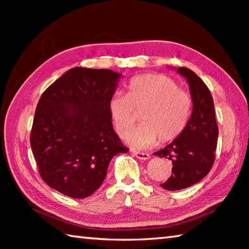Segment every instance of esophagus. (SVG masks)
Returning <instances> with one entry per match:
<instances>
[{
    "mask_svg": "<svg viewBox=\"0 0 249 249\" xmlns=\"http://www.w3.org/2000/svg\"><path fill=\"white\" fill-rule=\"evenodd\" d=\"M133 155L135 156V157H137L138 159H141V160H147V159H149V157H150V156L147 153H141V151H136V150L133 151Z\"/></svg>",
    "mask_w": 249,
    "mask_h": 249,
    "instance_id": "1",
    "label": "esophagus"
}]
</instances>
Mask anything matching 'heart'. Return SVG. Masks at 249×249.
I'll return each instance as SVG.
<instances>
[{"mask_svg": "<svg viewBox=\"0 0 249 249\" xmlns=\"http://www.w3.org/2000/svg\"><path fill=\"white\" fill-rule=\"evenodd\" d=\"M108 111L116 133L125 137L137 122L138 127L129 134L128 142L146 148L158 141L168 142L183 132L192 112V99L188 92L163 74H142L130 80L127 95L115 93L109 99Z\"/></svg>", "mask_w": 249, "mask_h": 249, "instance_id": "1", "label": "heart"}]
</instances>
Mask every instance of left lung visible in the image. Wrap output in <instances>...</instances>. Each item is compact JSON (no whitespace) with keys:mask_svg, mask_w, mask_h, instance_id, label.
Returning <instances> with one entry per match:
<instances>
[{"mask_svg":"<svg viewBox=\"0 0 249 249\" xmlns=\"http://www.w3.org/2000/svg\"><path fill=\"white\" fill-rule=\"evenodd\" d=\"M177 71L189 83L193 109L183 132L155 153L172 161L171 176L160 184L169 191L191 187L209 174L215 159L218 136L213 98L206 84L190 69L180 67Z\"/></svg>","mask_w":249,"mask_h":249,"instance_id":"obj_1","label":"left lung"}]
</instances>
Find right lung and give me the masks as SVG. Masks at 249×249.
Segmentation results:
<instances>
[{
	"label": "right lung",
	"instance_id": "add662e5",
	"mask_svg": "<svg viewBox=\"0 0 249 249\" xmlns=\"http://www.w3.org/2000/svg\"><path fill=\"white\" fill-rule=\"evenodd\" d=\"M121 77L108 69L75 67L41 94L31 146L50 188L84 199L103 183L112 158L128 151L113 129L108 111Z\"/></svg>",
	"mask_w": 249,
	"mask_h": 249
}]
</instances>
